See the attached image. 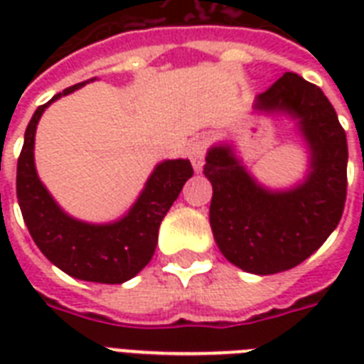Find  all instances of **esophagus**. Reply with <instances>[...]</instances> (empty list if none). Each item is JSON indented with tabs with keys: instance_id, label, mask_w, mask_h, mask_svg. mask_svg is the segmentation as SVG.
<instances>
[{
	"instance_id": "obj_1",
	"label": "esophagus",
	"mask_w": 364,
	"mask_h": 364,
	"mask_svg": "<svg viewBox=\"0 0 364 364\" xmlns=\"http://www.w3.org/2000/svg\"><path fill=\"white\" fill-rule=\"evenodd\" d=\"M204 153H205L204 141L191 143V147H188V159H191L193 168L196 171H202V168H204Z\"/></svg>"
}]
</instances>
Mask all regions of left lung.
Here are the masks:
<instances>
[{
  "label": "left lung",
  "instance_id": "left-lung-1",
  "mask_svg": "<svg viewBox=\"0 0 364 364\" xmlns=\"http://www.w3.org/2000/svg\"><path fill=\"white\" fill-rule=\"evenodd\" d=\"M255 109L296 121L310 147V170L289 191H268L251 177L230 145L208 151L204 173L213 196V238L234 266L268 276L300 264L338 227L348 193V139L323 90L285 73L257 96Z\"/></svg>",
  "mask_w": 364,
  "mask_h": 364
}]
</instances>
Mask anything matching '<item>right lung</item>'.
Segmentation results:
<instances>
[{
    "label": "right lung",
    "mask_w": 364,
    "mask_h": 364,
    "mask_svg": "<svg viewBox=\"0 0 364 364\" xmlns=\"http://www.w3.org/2000/svg\"><path fill=\"white\" fill-rule=\"evenodd\" d=\"M82 85L87 82L56 94L31 117L16 166V198L31 238L54 266L85 282L124 283L153 259L160 223L194 171L188 160L160 162L130 211L109 225L77 221L62 211L37 177L33 143L43 111Z\"/></svg>",
    "instance_id": "add662e5"
}]
</instances>
